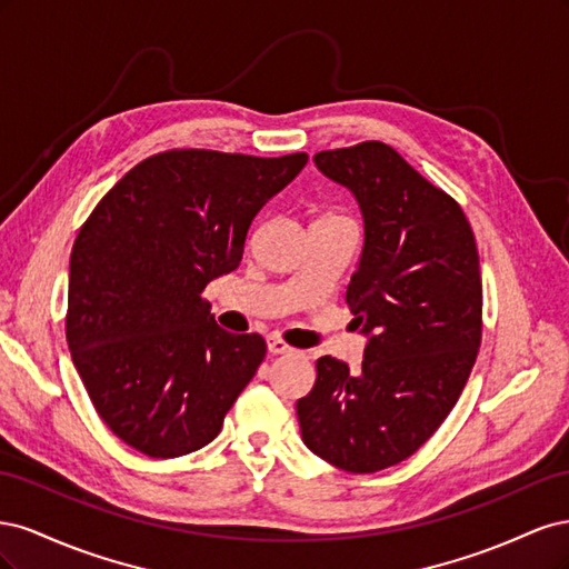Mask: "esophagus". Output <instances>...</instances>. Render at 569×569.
<instances>
[{
  "mask_svg": "<svg viewBox=\"0 0 569 569\" xmlns=\"http://www.w3.org/2000/svg\"><path fill=\"white\" fill-rule=\"evenodd\" d=\"M268 351H270L272 356H282V353H291L295 349H291L289 343H284L282 339H278V337H270V339H268Z\"/></svg>",
  "mask_w": 569,
  "mask_h": 569,
  "instance_id": "1",
  "label": "esophagus"
}]
</instances>
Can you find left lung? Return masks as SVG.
Listing matches in <instances>:
<instances>
[{"instance_id":"obj_1","label":"left lung","mask_w":569,"mask_h":569,"mask_svg":"<svg viewBox=\"0 0 569 569\" xmlns=\"http://www.w3.org/2000/svg\"><path fill=\"white\" fill-rule=\"evenodd\" d=\"M363 216L347 289L366 337L363 366L318 358L297 401L301 439L347 472H377L432 437L468 382L481 339V278L460 206L382 142L316 153Z\"/></svg>"}]
</instances>
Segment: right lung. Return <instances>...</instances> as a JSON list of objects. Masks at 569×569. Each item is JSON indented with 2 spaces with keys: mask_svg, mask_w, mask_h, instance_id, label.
Returning <instances> with one entry per match:
<instances>
[{
  "mask_svg": "<svg viewBox=\"0 0 569 569\" xmlns=\"http://www.w3.org/2000/svg\"><path fill=\"white\" fill-rule=\"evenodd\" d=\"M306 163V153H157L80 228L68 349L99 418L134 451H199L261 366L263 337L222 330L201 291L237 270L251 220Z\"/></svg>",
  "mask_w": 569,
  "mask_h": 569,
  "instance_id": "right-lung-1",
  "label": "right lung"
}]
</instances>
